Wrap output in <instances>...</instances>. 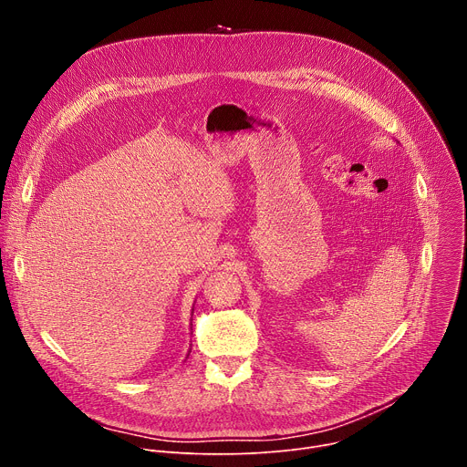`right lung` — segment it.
<instances>
[{"label":"right lung","instance_id":"right-lung-1","mask_svg":"<svg viewBox=\"0 0 467 467\" xmlns=\"http://www.w3.org/2000/svg\"><path fill=\"white\" fill-rule=\"evenodd\" d=\"M192 310H193V308H192Z\"/></svg>","mask_w":467,"mask_h":467}]
</instances>
